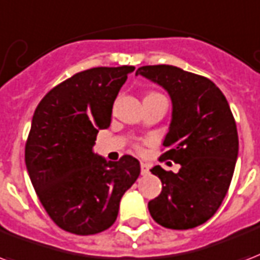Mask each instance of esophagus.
<instances>
[{
	"label": "esophagus",
	"instance_id": "34e87169",
	"mask_svg": "<svg viewBox=\"0 0 260 260\" xmlns=\"http://www.w3.org/2000/svg\"><path fill=\"white\" fill-rule=\"evenodd\" d=\"M141 174L146 175L149 173V165H146V163H141Z\"/></svg>",
	"mask_w": 260,
	"mask_h": 260
}]
</instances>
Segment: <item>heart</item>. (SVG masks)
Instances as JSON below:
<instances>
[{"mask_svg":"<svg viewBox=\"0 0 260 260\" xmlns=\"http://www.w3.org/2000/svg\"><path fill=\"white\" fill-rule=\"evenodd\" d=\"M151 94H153V93H151Z\"/></svg>","mask_w":260,"mask_h":260,"instance_id":"b5f03b06","label":"heart"}]
</instances>
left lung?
Segmentation results:
<instances>
[{"mask_svg":"<svg viewBox=\"0 0 260 260\" xmlns=\"http://www.w3.org/2000/svg\"><path fill=\"white\" fill-rule=\"evenodd\" d=\"M136 75L169 91L173 118L160 160L181 165L178 173L151 170L163 185L148 203L151 216L167 229L196 228L218 211L233 177L239 136L229 103L208 78L174 66H144Z\"/></svg>","mask_w":260,"mask_h":260,"instance_id":"1","label":"left lung"}]
</instances>
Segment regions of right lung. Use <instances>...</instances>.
<instances>
[{
  "mask_svg": "<svg viewBox=\"0 0 260 260\" xmlns=\"http://www.w3.org/2000/svg\"><path fill=\"white\" fill-rule=\"evenodd\" d=\"M133 66L95 67L53 87L35 109L26 142L31 183L54 223L89 236L114 225L119 203L140 175L130 155L107 161L93 152Z\"/></svg>",
  "mask_w": 260,
  "mask_h": 260,
  "instance_id": "1",
  "label": "right lung"
}]
</instances>
